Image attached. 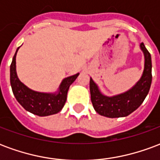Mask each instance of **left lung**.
<instances>
[{
	"label": "left lung",
	"instance_id": "left-lung-1",
	"mask_svg": "<svg viewBox=\"0 0 160 160\" xmlns=\"http://www.w3.org/2000/svg\"><path fill=\"white\" fill-rule=\"evenodd\" d=\"M141 50L144 53V71L141 79L131 89L113 97L101 93L92 79H90L91 100L95 111L106 118H123L134 111L141 105L149 92L152 83V59L150 53L141 42Z\"/></svg>",
	"mask_w": 160,
	"mask_h": 160
}]
</instances>
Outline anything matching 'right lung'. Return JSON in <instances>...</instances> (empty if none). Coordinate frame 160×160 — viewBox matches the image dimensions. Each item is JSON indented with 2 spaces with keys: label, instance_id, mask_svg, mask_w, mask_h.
<instances>
[{
  "label": "right lung",
  "instance_id": "1",
  "mask_svg": "<svg viewBox=\"0 0 160 160\" xmlns=\"http://www.w3.org/2000/svg\"><path fill=\"white\" fill-rule=\"evenodd\" d=\"M19 49V47L12 57L10 66V83L14 97L25 110L37 116L46 117L58 113L66 103L70 85L76 80L79 73L65 78L60 85L58 92L55 93H44L31 90L17 76L16 55Z\"/></svg>",
  "mask_w": 160,
  "mask_h": 160
}]
</instances>
